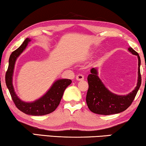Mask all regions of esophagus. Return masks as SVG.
Wrapping results in <instances>:
<instances>
[{
	"mask_svg": "<svg viewBox=\"0 0 146 146\" xmlns=\"http://www.w3.org/2000/svg\"><path fill=\"white\" fill-rule=\"evenodd\" d=\"M84 78V76L82 75V74H78L77 76H76V80L78 81H80V80H83Z\"/></svg>",
	"mask_w": 146,
	"mask_h": 146,
	"instance_id": "obj_1",
	"label": "esophagus"
}]
</instances>
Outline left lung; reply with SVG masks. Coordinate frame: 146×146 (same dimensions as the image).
I'll use <instances>...</instances> for the list:
<instances>
[{
    "label": "left lung",
    "instance_id": "8db88e82",
    "mask_svg": "<svg viewBox=\"0 0 146 146\" xmlns=\"http://www.w3.org/2000/svg\"><path fill=\"white\" fill-rule=\"evenodd\" d=\"M129 52L138 58L137 82L135 89L127 95H117L113 94L105 86L98 77L96 68H92L88 76L89 88L86 95V103L90 110L100 115H111L122 112L125 110L134 100L141 86L140 74L141 60L138 54L132 48H128Z\"/></svg>",
    "mask_w": 146,
    "mask_h": 146
}]
</instances>
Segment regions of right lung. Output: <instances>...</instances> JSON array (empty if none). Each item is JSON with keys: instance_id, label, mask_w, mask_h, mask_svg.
<instances>
[{"instance_id": "obj_1", "label": "right lung", "mask_w": 146, "mask_h": 146, "mask_svg": "<svg viewBox=\"0 0 146 146\" xmlns=\"http://www.w3.org/2000/svg\"><path fill=\"white\" fill-rule=\"evenodd\" d=\"M31 41L27 38L21 46L12 52L10 56L9 67L6 72V84L11 94L12 99L19 110L26 114L31 115H44L52 112L56 109L62 98L65 89L72 83L70 79H58L56 80L45 94L35 101L31 102H24L16 94L13 84V77L16 61L18 57L27 48L28 44Z\"/></svg>"}]
</instances>
